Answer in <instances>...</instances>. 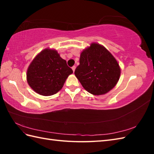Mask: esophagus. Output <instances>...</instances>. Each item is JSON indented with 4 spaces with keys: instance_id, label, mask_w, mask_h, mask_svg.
<instances>
[{
    "instance_id": "esophagus-1",
    "label": "esophagus",
    "mask_w": 154,
    "mask_h": 154,
    "mask_svg": "<svg viewBox=\"0 0 154 154\" xmlns=\"http://www.w3.org/2000/svg\"><path fill=\"white\" fill-rule=\"evenodd\" d=\"M75 68H76V67H75V66H73V67H72V69H73V72H74L75 70Z\"/></svg>"
}]
</instances>
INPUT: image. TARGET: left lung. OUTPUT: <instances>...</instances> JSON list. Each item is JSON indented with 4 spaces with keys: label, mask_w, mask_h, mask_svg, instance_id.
I'll return each instance as SVG.
<instances>
[{
    "label": "left lung",
    "mask_w": 154,
    "mask_h": 154,
    "mask_svg": "<svg viewBox=\"0 0 154 154\" xmlns=\"http://www.w3.org/2000/svg\"><path fill=\"white\" fill-rule=\"evenodd\" d=\"M80 64L75 71V76L88 92L100 95L116 85L120 69L116 59L106 49L93 43L81 54Z\"/></svg>",
    "instance_id": "1"
}]
</instances>
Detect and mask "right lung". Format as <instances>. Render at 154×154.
I'll return each instance as SVG.
<instances>
[{"label":"right lung","instance_id":"1","mask_svg":"<svg viewBox=\"0 0 154 154\" xmlns=\"http://www.w3.org/2000/svg\"><path fill=\"white\" fill-rule=\"evenodd\" d=\"M73 70L67 65L57 51H41L32 61L27 71V81L35 92L50 96L61 89L67 77Z\"/></svg>","mask_w":154,"mask_h":154}]
</instances>
